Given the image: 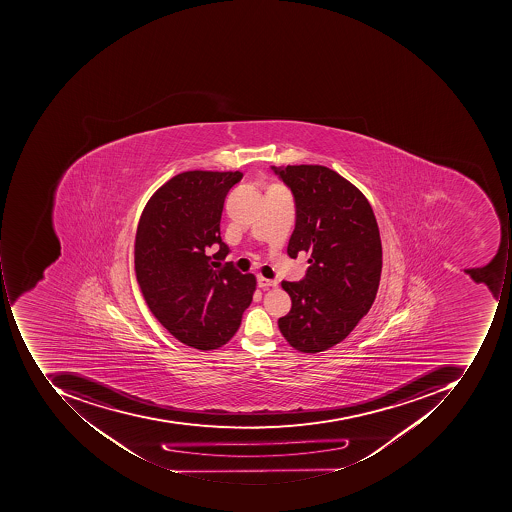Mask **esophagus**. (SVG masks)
I'll list each match as a JSON object with an SVG mask.
<instances>
[{"instance_id": "34e87169", "label": "esophagus", "mask_w": 512, "mask_h": 512, "mask_svg": "<svg viewBox=\"0 0 512 512\" xmlns=\"http://www.w3.org/2000/svg\"><path fill=\"white\" fill-rule=\"evenodd\" d=\"M258 286L260 288H277L278 283L275 280H269V278L258 277Z\"/></svg>"}]
</instances>
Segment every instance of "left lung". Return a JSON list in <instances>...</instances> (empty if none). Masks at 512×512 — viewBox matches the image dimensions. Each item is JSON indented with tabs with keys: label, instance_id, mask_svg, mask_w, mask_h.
<instances>
[{
	"label": "left lung",
	"instance_id": "1",
	"mask_svg": "<svg viewBox=\"0 0 512 512\" xmlns=\"http://www.w3.org/2000/svg\"><path fill=\"white\" fill-rule=\"evenodd\" d=\"M295 198L288 255L311 264L301 281H281L292 308L278 328L292 348L317 354L345 340L368 314L381 275V240L368 198L318 164L275 167Z\"/></svg>",
	"mask_w": 512,
	"mask_h": 512
}]
</instances>
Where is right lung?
Returning a JSON list of instances; mask_svg holds the SVG:
<instances>
[{"instance_id": "right-lung-1", "label": "right lung", "mask_w": 512, "mask_h": 512, "mask_svg": "<svg viewBox=\"0 0 512 512\" xmlns=\"http://www.w3.org/2000/svg\"><path fill=\"white\" fill-rule=\"evenodd\" d=\"M241 172L188 171L149 198L135 237V274L154 317L183 345L212 351L240 328L257 286L224 260L221 212ZM218 252L211 258L207 252Z\"/></svg>"}]
</instances>
